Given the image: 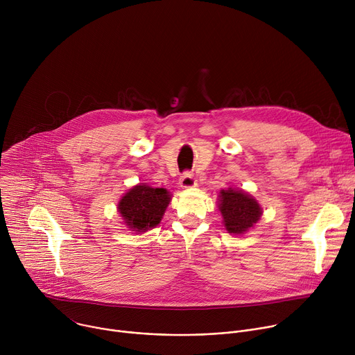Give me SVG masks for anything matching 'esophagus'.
I'll use <instances>...</instances> for the list:
<instances>
[{
  "label": "esophagus",
  "instance_id": "obj_1",
  "mask_svg": "<svg viewBox=\"0 0 355 355\" xmlns=\"http://www.w3.org/2000/svg\"><path fill=\"white\" fill-rule=\"evenodd\" d=\"M180 185L181 188H192L196 185V180L193 178V175L191 173H184L180 178Z\"/></svg>",
  "mask_w": 355,
  "mask_h": 355
}]
</instances>
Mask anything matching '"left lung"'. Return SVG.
Segmentation results:
<instances>
[{
    "mask_svg": "<svg viewBox=\"0 0 355 355\" xmlns=\"http://www.w3.org/2000/svg\"><path fill=\"white\" fill-rule=\"evenodd\" d=\"M219 211L229 233L243 234L254 226L261 215L259 202L243 189H222L219 193Z\"/></svg>",
    "mask_w": 355,
    "mask_h": 355,
    "instance_id": "obj_1",
    "label": "left lung"
}]
</instances>
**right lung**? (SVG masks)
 Here are the masks:
<instances>
[{
  "label": "right lung",
  "mask_w": 355,
  "mask_h": 355,
  "mask_svg": "<svg viewBox=\"0 0 355 355\" xmlns=\"http://www.w3.org/2000/svg\"><path fill=\"white\" fill-rule=\"evenodd\" d=\"M170 200L171 195L167 189L139 184L122 196L118 211L125 225L130 230L140 233L162 222Z\"/></svg>",
  "instance_id": "obj_1"
}]
</instances>
